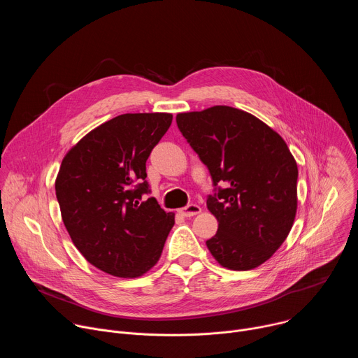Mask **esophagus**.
I'll return each mask as SVG.
<instances>
[{
  "label": "esophagus",
  "instance_id": "34e87169",
  "mask_svg": "<svg viewBox=\"0 0 358 358\" xmlns=\"http://www.w3.org/2000/svg\"><path fill=\"white\" fill-rule=\"evenodd\" d=\"M178 213H180L182 217H194V215H196V214L201 213V207L196 206V203H189V206L181 208Z\"/></svg>",
  "mask_w": 358,
  "mask_h": 358
}]
</instances>
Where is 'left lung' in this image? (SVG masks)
Returning <instances> with one entry per match:
<instances>
[{
    "mask_svg": "<svg viewBox=\"0 0 358 358\" xmlns=\"http://www.w3.org/2000/svg\"><path fill=\"white\" fill-rule=\"evenodd\" d=\"M177 126L206 164L214 185L207 207L218 221L207 241L231 271L266 262L287 238L297 211V164L285 140L253 115L213 106L177 115Z\"/></svg>",
    "mask_w": 358,
    "mask_h": 358,
    "instance_id": "8db88e82",
    "label": "left lung"
}]
</instances>
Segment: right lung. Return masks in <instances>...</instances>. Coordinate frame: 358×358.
<instances>
[{"mask_svg": "<svg viewBox=\"0 0 358 358\" xmlns=\"http://www.w3.org/2000/svg\"><path fill=\"white\" fill-rule=\"evenodd\" d=\"M171 113H126L97 126L62 160L55 181L65 228L83 258L112 276L155 266L174 225L148 192L145 162Z\"/></svg>", "mask_w": 358, "mask_h": 358, "instance_id": "1", "label": "right lung"}]
</instances>
